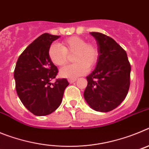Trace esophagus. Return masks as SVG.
I'll use <instances>...</instances> for the list:
<instances>
[{
  "mask_svg": "<svg viewBox=\"0 0 149 149\" xmlns=\"http://www.w3.org/2000/svg\"><path fill=\"white\" fill-rule=\"evenodd\" d=\"M68 81V82L70 83V84H72V83L75 82V81H77V78H69Z\"/></svg>",
  "mask_w": 149,
  "mask_h": 149,
  "instance_id": "1",
  "label": "esophagus"
}]
</instances>
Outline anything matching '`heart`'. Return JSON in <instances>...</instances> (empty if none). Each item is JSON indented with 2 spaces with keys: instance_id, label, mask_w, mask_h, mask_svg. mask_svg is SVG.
I'll return each mask as SVG.
<instances>
[{
  "instance_id": "heart-1",
  "label": "heart",
  "mask_w": 149,
  "mask_h": 149,
  "mask_svg": "<svg viewBox=\"0 0 149 149\" xmlns=\"http://www.w3.org/2000/svg\"><path fill=\"white\" fill-rule=\"evenodd\" d=\"M74 54V64L63 67L60 74L63 77L72 78L81 76L96 65L99 57V50L95 43L87 42L79 36H71L64 39L60 45H51L48 50L50 60L56 66H63L68 61V55Z\"/></svg>"
}]
</instances>
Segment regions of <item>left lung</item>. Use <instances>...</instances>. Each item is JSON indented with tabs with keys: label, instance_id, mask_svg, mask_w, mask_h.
I'll list each match as a JSON object with an SVG mask.
<instances>
[{
	"label": "left lung",
	"instance_id": "left-lung-1",
	"mask_svg": "<svg viewBox=\"0 0 149 149\" xmlns=\"http://www.w3.org/2000/svg\"><path fill=\"white\" fill-rule=\"evenodd\" d=\"M90 34L97 41L99 57L95 70L86 77L84 98L96 111H111L128 93L131 65L126 51L113 39L101 33Z\"/></svg>",
	"mask_w": 149,
	"mask_h": 149
}]
</instances>
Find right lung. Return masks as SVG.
<instances>
[{"label":"right lung","mask_w":149,"mask_h":149,"mask_svg":"<svg viewBox=\"0 0 149 149\" xmlns=\"http://www.w3.org/2000/svg\"><path fill=\"white\" fill-rule=\"evenodd\" d=\"M60 36L45 33L27 46L19 56L14 71L15 89L26 108L36 116H47L58 108L65 89V78L56 79L58 69L50 60L48 50Z\"/></svg>","instance_id":"obj_1"}]
</instances>
